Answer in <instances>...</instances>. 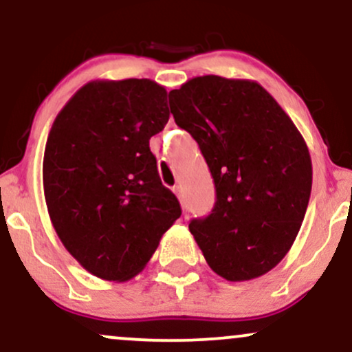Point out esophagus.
Returning a JSON list of instances; mask_svg holds the SVG:
<instances>
[{
    "label": "esophagus",
    "mask_w": 352,
    "mask_h": 352,
    "mask_svg": "<svg viewBox=\"0 0 352 352\" xmlns=\"http://www.w3.org/2000/svg\"><path fill=\"white\" fill-rule=\"evenodd\" d=\"M173 193L177 195V199L180 200V204H184V197H182V188L177 185V187H173Z\"/></svg>",
    "instance_id": "obj_1"
}]
</instances>
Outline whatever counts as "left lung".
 I'll return each mask as SVG.
<instances>
[{
	"label": "left lung",
	"instance_id": "obj_1",
	"mask_svg": "<svg viewBox=\"0 0 352 352\" xmlns=\"http://www.w3.org/2000/svg\"><path fill=\"white\" fill-rule=\"evenodd\" d=\"M170 112L199 144L217 201L188 228L228 281L263 276L285 258L311 195L308 145L273 96L248 79L200 76L170 91Z\"/></svg>",
	"mask_w": 352,
	"mask_h": 352
}]
</instances>
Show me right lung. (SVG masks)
I'll return each instance as SVG.
<instances>
[{"label":"right lung","mask_w":352,"mask_h":352,"mask_svg":"<svg viewBox=\"0 0 352 352\" xmlns=\"http://www.w3.org/2000/svg\"><path fill=\"white\" fill-rule=\"evenodd\" d=\"M151 79L91 80L60 109L43 160L47 212L64 248L100 280L140 273L182 215L148 147L167 124Z\"/></svg>","instance_id":"add662e5"}]
</instances>
